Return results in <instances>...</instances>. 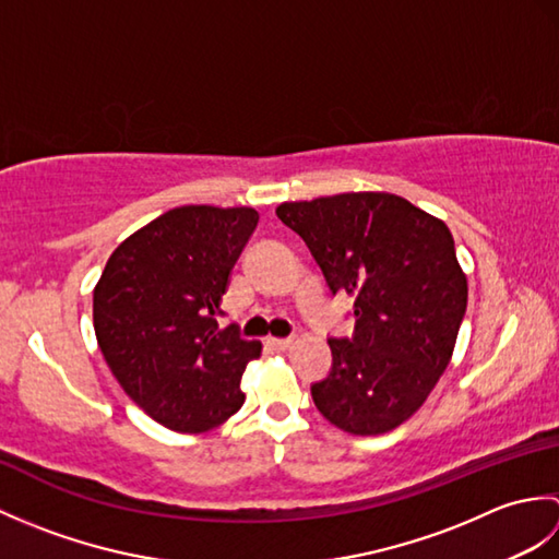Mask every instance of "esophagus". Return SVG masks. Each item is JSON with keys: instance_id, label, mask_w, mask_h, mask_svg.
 Listing matches in <instances>:
<instances>
[{"instance_id": "esophagus-1", "label": "esophagus", "mask_w": 559, "mask_h": 559, "mask_svg": "<svg viewBox=\"0 0 559 559\" xmlns=\"http://www.w3.org/2000/svg\"><path fill=\"white\" fill-rule=\"evenodd\" d=\"M290 343H293V338L288 336V338H269V346L271 348H276V350H286V348H290Z\"/></svg>"}]
</instances>
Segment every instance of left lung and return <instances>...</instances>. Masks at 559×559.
<instances>
[{"instance_id":"left-lung-1","label":"left lung","mask_w":559,"mask_h":559,"mask_svg":"<svg viewBox=\"0 0 559 559\" xmlns=\"http://www.w3.org/2000/svg\"><path fill=\"white\" fill-rule=\"evenodd\" d=\"M276 216L302 237L331 295L355 298L353 336L329 338L334 362L312 384L314 406L350 435L394 430L447 370L466 314L454 237L386 192L286 201Z\"/></svg>"}]
</instances>
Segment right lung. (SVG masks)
<instances>
[{"instance_id": "obj_1", "label": "right lung", "mask_w": 559, "mask_h": 559, "mask_svg": "<svg viewBox=\"0 0 559 559\" xmlns=\"http://www.w3.org/2000/svg\"><path fill=\"white\" fill-rule=\"evenodd\" d=\"M254 209L165 211L110 254L93 290L105 362L139 408L175 432H206L242 408L240 379L261 343L218 319Z\"/></svg>"}]
</instances>
